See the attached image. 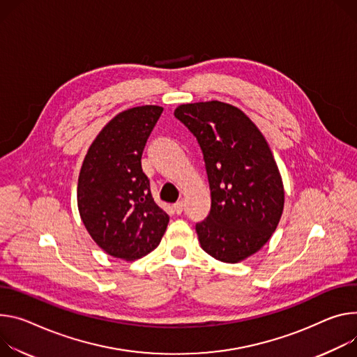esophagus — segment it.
Masks as SVG:
<instances>
[{
  "label": "esophagus",
  "instance_id": "1",
  "mask_svg": "<svg viewBox=\"0 0 357 357\" xmlns=\"http://www.w3.org/2000/svg\"><path fill=\"white\" fill-rule=\"evenodd\" d=\"M174 212L176 213V215H181L182 213V211H183V202L182 201H178L176 204H174Z\"/></svg>",
  "mask_w": 357,
  "mask_h": 357
}]
</instances>
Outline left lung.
I'll return each instance as SVG.
<instances>
[{
    "instance_id": "obj_1",
    "label": "left lung",
    "mask_w": 357,
    "mask_h": 357,
    "mask_svg": "<svg viewBox=\"0 0 357 357\" xmlns=\"http://www.w3.org/2000/svg\"><path fill=\"white\" fill-rule=\"evenodd\" d=\"M174 115L197 138L208 174L211 211L195 226L201 246L220 262L243 261L271 239L282 216L284 192L272 151L229 104H185Z\"/></svg>"
}]
</instances>
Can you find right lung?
I'll list each match as a JSON object with an SVG mask.
<instances>
[{
    "instance_id": "add662e5",
    "label": "right lung",
    "mask_w": 357,
    "mask_h": 357,
    "mask_svg": "<svg viewBox=\"0 0 357 357\" xmlns=\"http://www.w3.org/2000/svg\"><path fill=\"white\" fill-rule=\"evenodd\" d=\"M162 111L145 105L118 114L89 146L79 172L77 195L85 228L101 249L123 261L153 250L169 222L141 167Z\"/></svg>"
}]
</instances>
